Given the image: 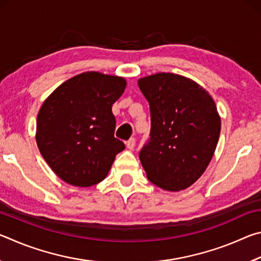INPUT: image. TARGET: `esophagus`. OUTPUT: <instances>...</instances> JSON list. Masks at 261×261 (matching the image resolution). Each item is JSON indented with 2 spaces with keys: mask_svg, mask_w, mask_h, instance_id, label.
Returning <instances> with one entry per match:
<instances>
[{
  "mask_svg": "<svg viewBox=\"0 0 261 261\" xmlns=\"http://www.w3.org/2000/svg\"><path fill=\"white\" fill-rule=\"evenodd\" d=\"M136 146V139L135 138H131L126 141V147L129 149H134Z\"/></svg>",
  "mask_w": 261,
  "mask_h": 261,
  "instance_id": "esophagus-1",
  "label": "esophagus"
}]
</instances>
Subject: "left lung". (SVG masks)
I'll return each mask as SVG.
<instances>
[{
    "instance_id": "obj_1",
    "label": "left lung",
    "mask_w": 261,
    "mask_h": 261,
    "mask_svg": "<svg viewBox=\"0 0 261 261\" xmlns=\"http://www.w3.org/2000/svg\"><path fill=\"white\" fill-rule=\"evenodd\" d=\"M149 103L151 138L139 159L149 182L167 191L189 188L204 174L218 145L221 118L205 88L179 74L140 78Z\"/></svg>"
}]
</instances>
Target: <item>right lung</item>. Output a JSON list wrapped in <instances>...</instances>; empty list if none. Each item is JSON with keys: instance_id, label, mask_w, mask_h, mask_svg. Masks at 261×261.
<instances>
[{"instance_id": "1", "label": "right lung", "mask_w": 261, "mask_h": 261, "mask_svg": "<svg viewBox=\"0 0 261 261\" xmlns=\"http://www.w3.org/2000/svg\"><path fill=\"white\" fill-rule=\"evenodd\" d=\"M125 86L122 77L87 71L61 84L42 103L35 139L48 166L65 183L98 184L125 148L114 137L112 112Z\"/></svg>"}]
</instances>
